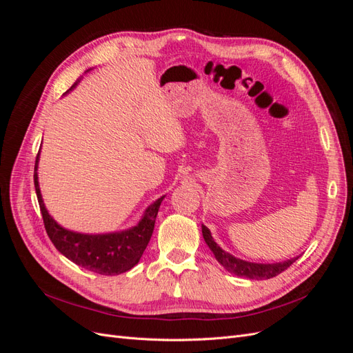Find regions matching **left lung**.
<instances>
[{
	"instance_id": "8db88e82",
	"label": "left lung",
	"mask_w": 353,
	"mask_h": 353,
	"mask_svg": "<svg viewBox=\"0 0 353 353\" xmlns=\"http://www.w3.org/2000/svg\"><path fill=\"white\" fill-rule=\"evenodd\" d=\"M201 232H203V239H205L206 244L209 245V249L212 253L215 254L216 261L225 268L228 272L244 276V279H250V280H268L272 279V276L281 274L284 270H287L297 258L288 259L284 262H275V263H256V262H248L236 258L231 253L225 252L221 249L216 244V241L213 240L210 230L203 225L201 223Z\"/></svg>"
}]
</instances>
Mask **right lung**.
<instances>
[{
  "instance_id": "add662e5",
  "label": "right lung",
  "mask_w": 353,
  "mask_h": 353,
  "mask_svg": "<svg viewBox=\"0 0 353 353\" xmlns=\"http://www.w3.org/2000/svg\"><path fill=\"white\" fill-rule=\"evenodd\" d=\"M78 82H74L69 91L77 87ZM38 162L39 153L35 160L34 172L35 191L46 231L56 249L73 263L101 275H119L134 268L138 261L141 259L147 244L152 239L157 212L165 196L152 203L145 209L140 222L130 230L105 234H82L70 231L59 225L44 205L38 183Z\"/></svg>"
}]
</instances>
